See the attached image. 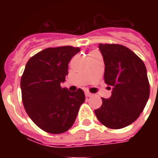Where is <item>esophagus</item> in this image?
I'll use <instances>...</instances> for the list:
<instances>
[{
    "instance_id": "esophagus-1",
    "label": "esophagus",
    "mask_w": 158,
    "mask_h": 158,
    "mask_svg": "<svg viewBox=\"0 0 158 158\" xmlns=\"http://www.w3.org/2000/svg\"><path fill=\"white\" fill-rule=\"evenodd\" d=\"M85 96H86L87 98H89V97L93 96V94H90V93H89V92H85Z\"/></svg>"
}]
</instances>
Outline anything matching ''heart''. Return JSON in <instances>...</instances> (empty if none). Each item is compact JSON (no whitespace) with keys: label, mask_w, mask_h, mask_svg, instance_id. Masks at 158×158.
<instances>
[{"label":"heart","mask_w":158,"mask_h":158,"mask_svg":"<svg viewBox=\"0 0 158 158\" xmlns=\"http://www.w3.org/2000/svg\"><path fill=\"white\" fill-rule=\"evenodd\" d=\"M92 53H94V52H92Z\"/></svg>","instance_id":"obj_1"}]
</instances>
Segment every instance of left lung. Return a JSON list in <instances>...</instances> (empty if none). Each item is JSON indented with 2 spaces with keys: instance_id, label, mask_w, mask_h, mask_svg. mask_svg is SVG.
<instances>
[{
  "instance_id": "left-lung-1",
  "label": "left lung",
  "mask_w": 158,
  "mask_h": 158,
  "mask_svg": "<svg viewBox=\"0 0 158 158\" xmlns=\"http://www.w3.org/2000/svg\"><path fill=\"white\" fill-rule=\"evenodd\" d=\"M105 64L104 80L111 96L102 98L95 115L110 129L126 127L142 113L149 98V83L144 63L135 52L118 44H99Z\"/></svg>"
}]
</instances>
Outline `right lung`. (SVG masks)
Here are the masks:
<instances>
[{
	"label": "right lung",
	"mask_w": 158,
	"mask_h": 158,
	"mask_svg": "<svg viewBox=\"0 0 158 158\" xmlns=\"http://www.w3.org/2000/svg\"><path fill=\"white\" fill-rule=\"evenodd\" d=\"M79 48H46L28 60L21 77L22 100L30 119L46 132L62 134L74 125L85 95L81 89L61 88L68 64Z\"/></svg>",
	"instance_id": "obj_1"
}]
</instances>
